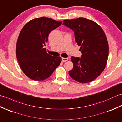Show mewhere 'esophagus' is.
<instances>
[{"label": "esophagus", "instance_id": "esophagus-1", "mask_svg": "<svg viewBox=\"0 0 122 122\" xmlns=\"http://www.w3.org/2000/svg\"><path fill=\"white\" fill-rule=\"evenodd\" d=\"M68 60V58H62V62H66V61Z\"/></svg>", "mask_w": 122, "mask_h": 122}]
</instances>
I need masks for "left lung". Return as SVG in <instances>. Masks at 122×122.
<instances>
[{
    "label": "left lung",
    "mask_w": 122,
    "mask_h": 122,
    "mask_svg": "<svg viewBox=\"0 0 122 122\" xmlns=\"http://www.w3.org/2000/svg\"><path fill=\"white\" fill-rule=\"evenodd\" d=\"M63 25L74 32L75 41L80 46L81 58L71 57L73 68L69 71L72 79L82 83L92 82L104 70L108 56V44L99 25L84 18L63 21Z\"/></svg>",
    "instance_id": "obj_1"
}]
</instances>
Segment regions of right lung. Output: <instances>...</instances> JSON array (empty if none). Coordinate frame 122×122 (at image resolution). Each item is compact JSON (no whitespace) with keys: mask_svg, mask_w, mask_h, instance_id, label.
<instances>
[{"mask_svg":"<svg viewBox=\"0 0 122 122\" xmlns=\"http://www.w3.org/2000/svg\"><path fill=\"white\" fill-rule=\"evenodd\" d=\"M62 21L46 17L35 18L25 24L18 37L16 56L23 72L35 81L48 78L61 62L60 56L47 53L43 46L48 36Z\"/></svg>","mask_w":122,"mask_h":122,"instance_id":"obj_1","label":"right lung"}]
</instances>
